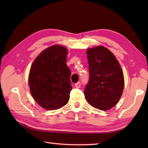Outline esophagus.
<instances>
[{
  "instance_id": "esophagus-1",
  "label": "esophagus",
  "mask_w": 148,
  "mask_h": 148,
  "mask_svg": "<svg viewBox=\"0 0 148 148\" xmlns=\"http://www.w3.org/2000/svg\"><path fill=\"white\" fill-rule=\"evenodd\" d=\"M74 86L76 87V88H79L80 87V86H81V83H80V82H77V83H76V84H75V85H74Z\"/></svg>"
}]
</instances>
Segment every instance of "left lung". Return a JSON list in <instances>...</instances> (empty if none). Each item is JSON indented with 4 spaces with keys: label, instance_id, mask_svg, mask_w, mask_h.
<instances>
[{
    "label": "left lung",
    "instance_id": "1",
    "mask_svg": "<svg viewBox=\"0 0 148 148\" xmlns=\"http://www.w3.org/2000/svg\"><path fill=\"white\" fill-rule=\"evenodd\" d=\"M89 80L84 90L90 105L101 110L114 107L121 98L124 76L114 55L104 46L87 50Z\"/></svg>",
    "mask_w": 148,
    "mask_h": 148
}]
</instances>
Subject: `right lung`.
<instances>
[{
  "instance_id": "add662e5",
  "label": "right lung",
  "mask_w": 148,
  "mask_h": 148,
  "mask_svg": "<svg viewBox=\"0 0 148 148\" xmlns=\"http://www.w3.org/2000/svg\"><path fill=\"white\" fill-rule=\"evenodd\" d=\"M67 53L65 47L54 45L42 51L32 62L30 91L44 109H59L68 103L72 86L71 70L66 64Z\"/></svg>"
}]
</instances>
